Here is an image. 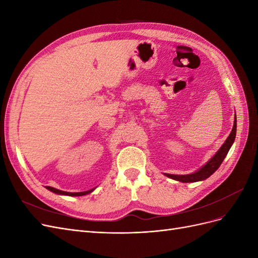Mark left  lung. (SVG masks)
I'll return each mask as SVG.
<instances>
[{"label": "left lung", "instance_id": "obj_1", "mask_svg": "<svg viewBox=\"0 0 258 258\" xmlns=\"http://www.w3.org/2000/svg\"><path fill=\"white\" fill-rule=\"evenodd\" d=\"M236 132H237V118L235 115V119H233V127H232L230 135L228 136L227 139H226V141L221 146L220 150L215 153V155L206 163V165L202 166L199 170L196 171V172H192L190 174L178 175V174L165 173V175L170 178H172V179H175V181L182 182V183H194V182H199V181H204V179H207L208 177L212 175L222 165V162L225 159L226 155L228 154L231 145L233 144V142H235Z\"/></svg>", "mask_w": 258, "mask_h": 258}]
</instances>
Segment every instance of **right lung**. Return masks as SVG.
<instances>
[{"instance_id":"1","label":"right lung","mask_w":258,"mask_h":258,"mask_svg":"<svg viewBox=\"0 0 258 258\" xmlns=\"http://www.w3.org/2000/svg\"><path fill=\"white\" fill-rule=\"evenodd\" d=\"M46 188H47L48 190L57 194V195H64V196H72V197H75V196H85V195H88L90 192H92L93 190L96 189L92 188V189H89V190H86V191H81V192H68V191H63V190H59L57 188H53V187H50V186H46Z\"/></svg>"}]
</instances>
